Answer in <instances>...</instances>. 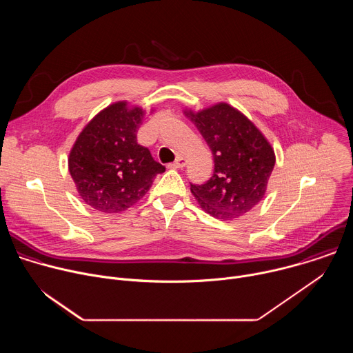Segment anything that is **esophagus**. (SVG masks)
Segmentation results:
<instances>
[{
	"label": "esophagus",
	"instance_id": "1",
	"mask_svg": "<svg viewBox=\"0 0 353 353\" xmlns=\"http://www.w3.org/2000/svg\"><path fill=\"white\" fill-rule=\"evenodd\" d=\"M185 163H187L185 158L179 157V158H177L173 163H170L169 166H170V168H173V169H181V168H184V166H185Z\"/></svg>",
	"mask_w": 353,
	"mask_h": 353
}]
</instances>
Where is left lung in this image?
Masks as SVG:
<instances>
[{
    "instance_id": "left-lung-1",
    "label": "left lung",
    "mask_w": 353,
    "mask_h": 353,
    "mask_svg": "<svg viewBox=\"0 0 353 353\" xmlns=\"http://www.w3.org/2000/svg\"><path fill=\"white\" fill-rule=\"evenodd\" d=\"M187 116L214 157L212 177L190 184L198 204L223 221L247 214L265 194L275 166L274 149L253 123L226 103Z\"/></svg>"
}]
</instances>
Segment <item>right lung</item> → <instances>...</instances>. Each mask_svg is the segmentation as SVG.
Segmentation results:
<instances>
[{
  "label": "right lung",
  "instance_id": "1",
  "mask_svg": "<svg viewBox=\"0 0 353 353\" xmlns=\"http://www.w3.org/2000/svg\"><path fill=\"white\" fill-rule=\"evenodd\" d=\"M142 119V109L119 102L100 112L79 134L68 168L79 195L93 210L125 211L166 170L137 141Z\"/></svg>",
  "mask_w": 353,
  "mask_h": 353
}]
</instances>
